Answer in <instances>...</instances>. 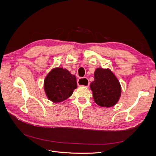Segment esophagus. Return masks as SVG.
<instances>
[{
	"label": "esophagus",
	"mask_w": 156,
	"mask_h": 156,
	"mask_svg": "<svg viewBox=\"0 0 156 156\" xmlns=\"http://www.w3.org/2000/svg\"><path fill=\"white\" fill-rule=\"evenodd\" d=\"M77 84L78 86L80 87H89V81L87 78L84 77V78H80L78 79L77 81Z\"/></svg>",
	"instance_id": "1"
}]
</instances>
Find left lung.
I'll return each mask as SVG.
<instances>
[{"label": "left lung", "instance_id": "1", "mask_svg": "<svg viewBox=\"0 0 156 156\" xmlns=\"http://www.w3.org/2000/svg\"><path fill=\"white\" fill-rule=\"evenodd\" d=\"M90 88L94 101L101 107L114 106L121 95L119 80L108 69H96L94 72V81L90 83Z\"/></svg>", "mask_w": 156, "mask_h": 156}]
</instances>
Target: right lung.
Returning <instances> with one entry per match:
<instances>
[{
	"mask_svg": "<svg viewBox=\"0 0 156 156\" xmlns=\"http://www.w3.org/2000/svg\"><path fill=\"white\" fill-rule=\"evenodd\" d=\"M77 87L76 77L62 68L52 69L44 81V90L49 100L58 103L72 95Z\"/></svg>",
	"mask_w": 156,
	"mask_h": 156,
	"instance_id": "1",
	"label": "right lung"
}]
</instances>
